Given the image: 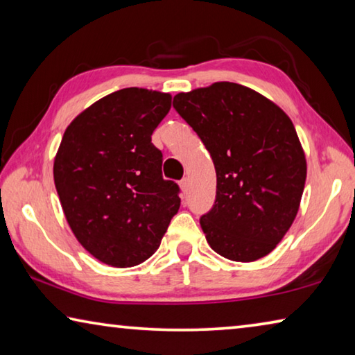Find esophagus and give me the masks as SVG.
Returning a JSON list of instances; mask_svg holds the SVG:
<instances>
[{
	"label": "esophagus",
	"mask_w": 355,
	"mask_h": 355,
	"mask_svg": "<svg viewBox=\"0 0 355 355\" xmlns=\"http://www.w3.org/2000/svg\"><path fill=\"white\" fill-rule=\"evenodd\" d=\"M188 188H189L188 178H183L182 182H180V189H182V194H183V196L186 194V192H188Z\"/></svg>",
	"instance_id": "esophagus-1"
}]
</instances>
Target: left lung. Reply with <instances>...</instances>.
I'll use <instances>...</instances> for the list:
<instances>
[{
	"mask_svg": "<svg viewBox=\"0 0 355 355\" xmlns=\"http://www.w3.org/2000/svg\"><path fill=\"white\" fill-rule=\"evenodd\" d=\"M216 169V202L200 219L207 243L250 263L277 248L296 219L307 161L291 119L254 89L213 83L173 97Z\"/></svg>",
	"mask_w": 355,
	"mask_h": 355,
	"instance_id": "1",
	"label": "left lung"
}]
</instances>
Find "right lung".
I'll return each mask as SVG.
<instances>
[{"instance_id": "add662e5", "label": "right lung", "mask_w": 355, "mask_h": 355, "mask_svg": "<svg viewBox=\"0 0 355 355\" xmlns=\"http://www.w3.org/2000/svg\"><path fill=\"white\" fill-rule=\"evenodd\" d=\"M171 103V94L120 89L78 114L58 148L53 177L65 219L110 266L152 257L180 208L178 186L163 178V153L152 144Z\"/></svg>"}]
</instances>
